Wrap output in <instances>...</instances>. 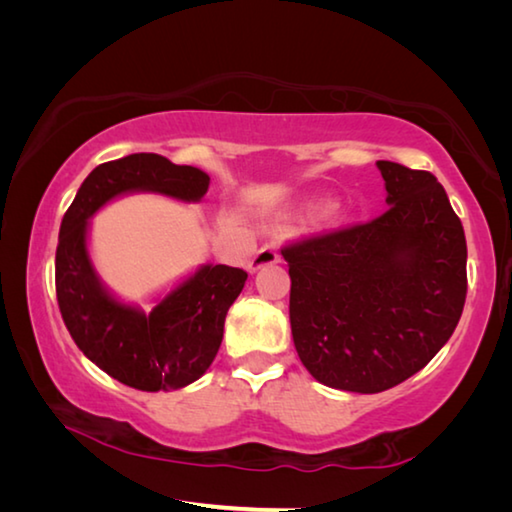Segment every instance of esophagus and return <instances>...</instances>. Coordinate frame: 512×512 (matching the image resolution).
<instances>
[{"label":"esophagus","mask_w":512,"mask_h":512,"mask_svg":"<svg viewBox=\"0 0 512 512\" xmlns=\"http://www.w3.org/2000/svg\"><path fill=\"white\" fill-rule=\"evenodd\" d=\"M282 259L280 255V248H277L275 244H266L262 246L255 253V257L250 259L248 262V271H259L262 266H268V264H277Z\"/></svg>","instance_id":"1"}]
</instances>
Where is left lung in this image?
Segmentation results:
<instances>
[{"instance_id": "8db88e82", "label": "left lung", "mask_w": 512, "mask_h": 512, "mask_svg": "<svg viewBox=\"0 0 512 512\" xmlns=\"http://www.w3.org/2000/svg\"><path fill=\"white\" fill-rule=\"evenodd\" d=\"M388 210L282 248L293 343L320 384L388 391L449 341L467 296L463 223L429 171L379 160Z\"/></svg>"}]
</instances>
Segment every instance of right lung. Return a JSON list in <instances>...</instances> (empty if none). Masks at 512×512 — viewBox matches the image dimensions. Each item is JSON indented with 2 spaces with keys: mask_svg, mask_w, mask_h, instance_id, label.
<instances>
[{
  "mask_svg": "<svg viewBox=\"0 0 512 512\" xmlns=\"http://www.w3.org/2000/svg\"><path fill=\"white\" fill-rule=\"evenodd\" d=\"M210 176L158 153H133L103 162L83 180L60 223L56 298L74 343L92 363L137 391H176L210 368L221 348L225 314L248 273L235 266H203L171 291L151 314L121 305L97 280L85 250L88 219L124 192L146 189L198 201Z\"/></svg>",
  "mask_w": 512,
  "mask_h": 512,
  "instance_id": "1",
  "label": "right lung"
}]
</instances>
